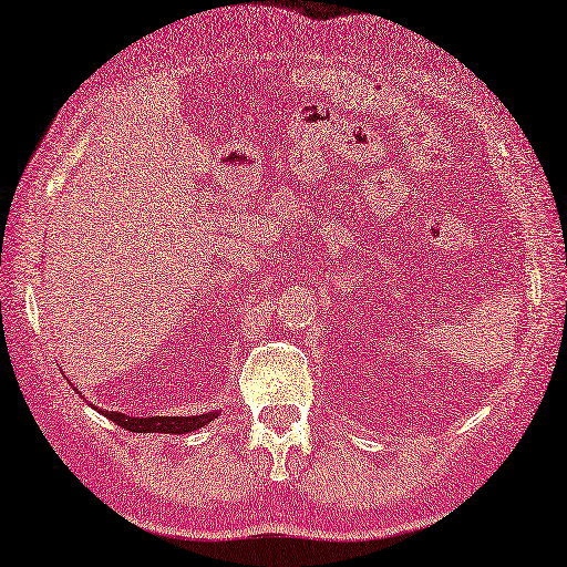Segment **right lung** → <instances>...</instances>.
<instances>
[{"mask_svg": "<svg viewBox=\"0 0 567 567\" xmlns=\"http://www.w3.org/2000/svg\"><path fill=\"white\" fill-rule=\"evenodd\" d=\"M103 416H107L113 423H117L120 427H127L132 433H192L197 427L212 423L218 413L209 411L202 413V416H148V419H140V416H127V413H117V411H103Z\"/></svg>", "mask_w": 567, "mask_h": 567, "instance_id": "obj_1", "label": "right lung"}]
</instances>
